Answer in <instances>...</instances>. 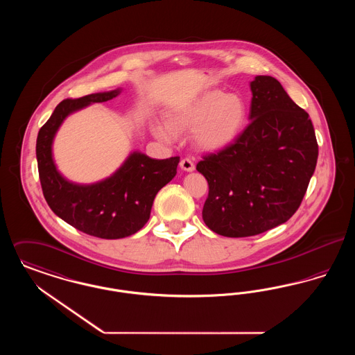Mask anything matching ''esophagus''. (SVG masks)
<instances>
[{"label": "esophagus", "instance_id": "obj_1", "mask_svg": "<svg viewBox=\"0 0 355 355\" xmlns=\"http://www.w3.org/2000/svg\"><path fill=\"white\" fill-rule=\"evenodd\" d=\"M180 166H181V169L185 170V171H193L194 170V162L190 159V158H184V159H181V162H180Z\"/></svg>", "mask_w": 355, "mask_h": 355}]
</instances>
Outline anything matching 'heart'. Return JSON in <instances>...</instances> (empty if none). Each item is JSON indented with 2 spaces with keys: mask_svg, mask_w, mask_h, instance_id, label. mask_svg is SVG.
<instances>
[{
  "mask_svg": "<svg viewBox=\"0 0 355 355\" xmlns=\"http://www.w3.org/2000/svg\"><path fill=\"white\" fill-rule=\"evenodd\" d=\"M248 114V103L241 94L209 90L196 101L173 110L169 126L155 123L153 132L159 141L173 144L175 133L194 130V142L200 149L218 152L236 142L245 129Z\"/></svg>",
  "mask_w": 355,
  "mask_h": 355,
  "instance_id": "b5f03b06",
  "label": "heart"
}]
</instances>
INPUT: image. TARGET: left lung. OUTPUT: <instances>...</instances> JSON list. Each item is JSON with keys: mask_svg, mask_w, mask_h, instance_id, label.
Wrapping results in <instances>:
<instances>
[{"mask_svg": "<svg viewBox=\"0 0 355 355\" xmlns=\"http://www.w3.org/2000/svg\"><path fill=\"white\" fill-rule=\"evenodd\" d=\"M250 89L248 128L229 148L197 164L209 184L203 222L232 238L285 223L302 202L318 158L311 119L279 81L257 76Z\"/></svg>", "mask_w": 355, "mask_h": 355, "instance_id": "left-lung-1", "label": "left lung"}]
</instances>
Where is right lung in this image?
Wrapping results in <instances>:
<instances>
[{
    "label": "right lung",
    "instance_id": "obj_1",
    "mask_svg": "<svg viewBox=\"0 0 355 355\" xmlns=\"http://www.w3.org/2000/svg\"><path fill=\"white\" fill-rule=\"evenodd\" d=\"M121 87L57 105L35 145L44 197L53 213L77 230L103 239L132 236L150 218L157 193L175 177L180 157L154 159L133 152L110 177L89 185L67 180L54 164L53 141L65 119L96 102L113 100Z\"/></svg>",
    "mask_w": 355,
    "mask_h": 355
}]
</instances>
